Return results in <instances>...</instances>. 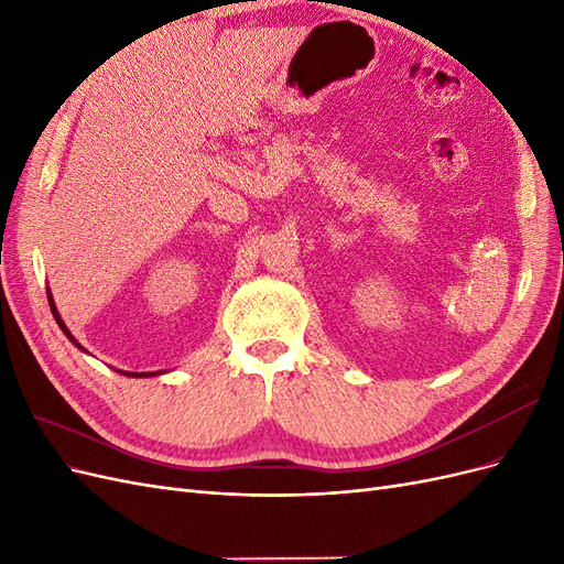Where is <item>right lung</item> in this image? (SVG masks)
Segmentation results:
<instances>
[{"label":"right lung","mask_w":564,"mask_h":564,"mask_svg":"<svg viewBox=\"0 0 564 564\" xmlns=\"http://www.w3.org/2000/svg\"><path fill=\"white\" fill-rule=\"evenodd\" d=\"M48 296V305H51V313H54V317H56V322H58V327L63 329V334L73 340V344L79 348V350H84L77 340H75V336L67 332V327L63 324V319H61V315H58V311H56V305H54V299H51V292L46 294ZM119 373H127V377H135V379H141V377H152V373H160V371H119Z\"/></svg>","instance_id":"1"}]
</instances>
